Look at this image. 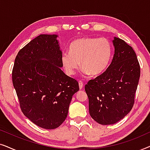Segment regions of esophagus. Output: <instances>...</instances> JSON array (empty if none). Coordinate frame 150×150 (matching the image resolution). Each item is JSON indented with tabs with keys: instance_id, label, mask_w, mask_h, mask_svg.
Returning <instances> with one entry per match:
<instances>
[{
	"instance_id": "obj_1",
	"label": "esophagus",
	"mask_w": 150,
	"mask_h": 150,
	"mask_svg": "<svg viewBox=\"0 0 150 150\" xmlns=\"http://www.w3.org/2000/svg\"><path fill=\"white\" fill-rule=\"evenodd\" d=\"M79 88L80 89H82L83 87V82L82 81H79Z\"/></svg>"
}]
</instances>
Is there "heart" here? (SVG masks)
Listing matches in <instances>:
<instances>
[{"mask_svg": "<svg viewBox=\"0 0 150 150\" xmlns=\"http://www.w3.org/2000/svg\"><path fill=\"white\" fill-rule=\"evenodd\" d=\"M112 57V46L105 38H84L71 42L69 52L61 55L65 73L71 76L80 65L85 74L100 75L106 71Z\"/></svg>", "mask_w": 150, "mask_h": 150, "instance_id": "b5f03b06", "label": "heart"}]
</instances>
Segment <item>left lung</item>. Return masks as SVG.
Returning <instances> with one entry per match:
<instances>
[{
	"instance_id": "1",
	"label": "left lung",
	"mask_w": 150,
	"mask_h": 150,
	"mask_svg": "<svg viewBox=\"0 0 150 150\" xmlns=\"http://www.w3.org/2000/svg\"><path fill=\"white\" fill-rule=\"evenodd\" d=\"M115 54L106 71L85 87L89 114L102 125L115 124L132 110L140 77V65L132 47L115 38Z\"/></svg>"
}]
</instances>
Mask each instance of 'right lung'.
I'll list each match as a JSON object with an SVG mask.
<instances>
[{
	"instance_id": "right-lung-1",
	"label": "right lung",
	"mask_w": 150,
	"mask_h": 150,
	"mask_svg": "<svg viewBox=\"0 0 150 150\" xmlns=\"http://www.w3.org/2000/svg\"><path fill=\"white\" fill-rule=\"evenodd\" d=\"M57 35H40L18 52L12 82L26 117L44 129H55L67 116L76 80L61 70L62 52Z\"/></svg>"
}]
</instances>
